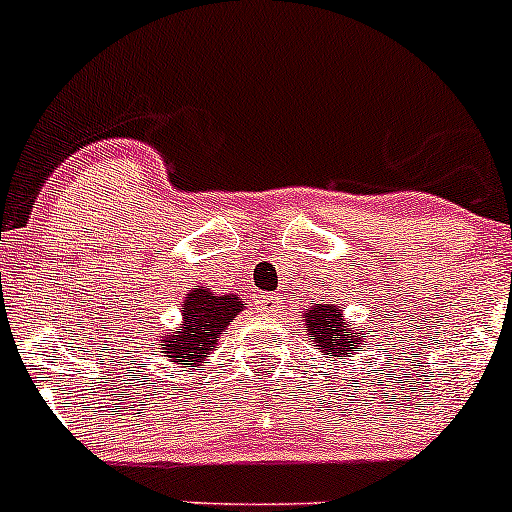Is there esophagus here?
Returning a JSON list of instances; mask_svg holds the SVG:
<instances>
[{
    "label": "esophagus",
    "mask_w": 512,
    "mask_h": 512,
    "mask_svg": "<svg viewBox=\"0 0 512 512\" xmlns=\"http://www.w3.org/2000/svg\"><path fill=\"white\" fill-rule=\"evenodd\" d=\"M257 308H260L262 313H267V315L278 313V310L283 308V298H280V295H272V293L260 295V300H257Z\"/></svg>",
    "instance_id": "esophagus-1"
}]
</instances>
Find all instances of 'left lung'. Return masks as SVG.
Masks as SVG:
<instances>
[{
	"instance_id": "obj_1",
	"label": "left lung",
	"mask_w": 512,
	"mask_h": 512,
	"mask_svg": "<svg viewBox=\"0 0 512 512\" xmlns=\"http://www.w3.org/2000/svg\"><path fill=\"white\" fill-rule=\"evenodd\" d=\"M358 332L362 333L361 337L343 323V313L336 310V305H315L305 313V333L326 358L346 356L348 348L361 346L366 338L364 328H358Z\"/></svg>"
}]
</instances>
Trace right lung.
<instances>
[{
	"mask_svg": "<svg viewBox=\"0 0 512 512\" xmlns=\"http://www.w3.org/2000/svg\"><path fill=\"white\" fill-rule=\"evenodd\" d=\"M242 300L237 295H214L209 290L197 288L191 290L189 298L184 300V323L179 326L176 336L166 338L159 343L164 348V356L169 361H197L204 364V356L217 348L219 333L234 321V315L242 310Z\"/></svg>",
	"mask_w": 512,
	"mask_h": 512,
	"instance_id": "add662e5",
	"label": "right lung"
}]
</instances>
